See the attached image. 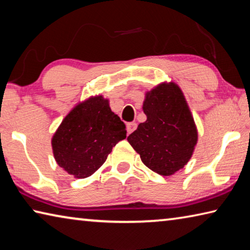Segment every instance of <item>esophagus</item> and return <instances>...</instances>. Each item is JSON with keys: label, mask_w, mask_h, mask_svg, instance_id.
I'll return each instance as SVG.
<instances>
[{"label": "esophagus", "mask_w": 250, "mask_h": 250, "mask_svg": "<svg viewBox=\"0 0 250 250\" xmlns=\"http://www.w3.org/2000/svg\"><path fill=\"white\" fill-rule=\"evenodd\" d=\"M135 129H137V124H135V122H129V124L126 125V130H128V134L132 133Z\"/></svg>", "instance_id": "1"}]
</instances>
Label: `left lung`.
I'll return each instance as SVG.
<instances>
[{"instance_id":"left-lung-1","label":"left lung","mask_w":250,"mask_h":250,"mask_svg":"<svg viewBox=\"0 0 250 250\" xmlns=\"http://www.w3.org/2000/svg\"><path fill=\"white\" fill-rule=\"evenodd\" d=\"M146 120L128 137L145 166L168 176L183 168L195 149L197 129L181 88L163 83L147 91L143 101Z\"/></svg>"}]
</instances>
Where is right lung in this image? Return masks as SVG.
<instances>
[{"mask_svg":"<svg viewBox=\"0 0 250 250\" xmlns=\"http://www.w3.org/2000/svg\"><path fill=\"white\" fill-rule=\"evenodd\" d=\"M126 138L125 125L103 96L90 97L70 110L52 139L57 164L77 179L98 170L112 147Z\"/></svg>","mask_w":250,"mask_h":250,"instance_id":"obj_1","label":"right lung"}]
</instances>
